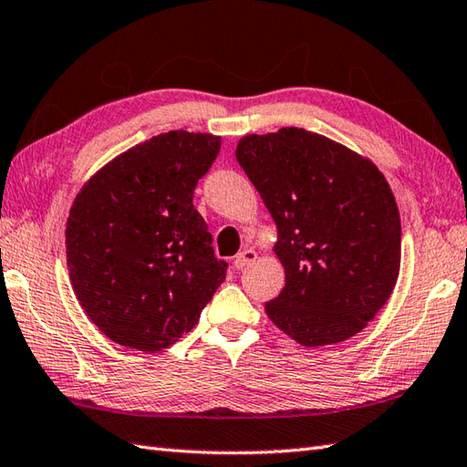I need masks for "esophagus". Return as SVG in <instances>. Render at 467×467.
Segmentation results:
<instances>
[{"mask_svg":"<svg viewBox=\"0 0 467 467\" xmlns=\"http://www.w3.org/2000/svg\"><path fill=\"white\" fill-rule=\"evenodd\" d=\"M255 257H257V254L254 250H250V247H245L244 252H240L234 257V265H235V269H244L245 265L254 264Z\"/></svg>","mask_w":467,"mask_h":467,"instance_id":"1","label":"esophagus"}]
</instances>
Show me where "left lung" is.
Masks as SVG:
<instances>
[{"instance_id": "1", "label": "left lung", "mask_w": 467, "mask_h": 467, "mask_svg": "<svg viewBox=\"0 0 467 467\" xmlns=\"http://www.w3.org/2000/svg\"><path fill=\"white\" fill-rule=\"evenodd\" d=\"M235 160L277 225L285 285L265 304L267 317L306 348L356 336L400 274V212L383 173L302 128L245 136Z\"/></svg>"}]
</instances>
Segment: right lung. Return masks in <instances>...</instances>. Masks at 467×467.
Masks as SVG:
<instances>
[{"label":"right lung","mask_w":467,"mask_h":467,"mask_svg":"<svg viewBox=\"0 0 467 467\" xmlns=\"http://www.w3.org/2000/svg\"><path fill=\"white\" fill-rule=\"evenodd\" d=\"M222 138L168 131L101 168L71 205L66 247L74 292L109 339L140 351L175 344L222 285L193 190Z\"/></svg>","instance_id":"right-lung-1"}]
</instances>
